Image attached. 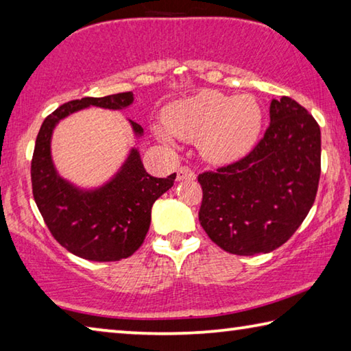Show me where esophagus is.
<instances>
[{"label":"esophagus","mask_w":351,"mask_h":351,"mask_svg":"<svg viewBox=\"0 0 351 351\" xmlns=\"http://www.w3.org/2000/svg\"><path fill=\"white\" fill-rule=\"evenodd\" d=\"M195 178H197V176H195L193 170L189 169V167H181L180 170L176 171V180L178 181H193Z\"/></svg>","instance_id":"esophagus-1"}]
</instances>
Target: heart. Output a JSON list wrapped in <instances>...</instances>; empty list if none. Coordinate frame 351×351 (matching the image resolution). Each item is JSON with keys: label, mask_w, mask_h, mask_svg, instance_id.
Returning a JSON list of instances; mask_svg holds the SVG:
<instances>
[{"label": "heart", "mask_w": 351, "mask_h": 351, "mask_svg": "<svg viewBox=\"0 0 351 351\" xmlns=\"http://www.w3.org/2000/svg\"><path fill=\"white\" fill-rule=\"evenodd\" d=\"M162 117L176 138L198 142L203 158L212 164H230L246 156L263 125L261 106L252 96L230 97L209 90L170 104ZM154 136L171 144L170 134L161 128H154Z\"/></svg>", "instance_id": "obj_1"}]
</instances>
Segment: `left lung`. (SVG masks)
<instances>
[{
	"mask_svg": "<svg viewBox=\"0 0 351 351\" xmlns=\"http://www.w3.org/2000/svg\"><path fill=\"white\" fill-rule=\"evenodd\" d=\"M271 123L257 147L198 176L199 223L213 243L235 255L268 254L289 240L316 199L320 128L289 97L272 99Z\"/></svg>",
	"mask_w": 351,
	"mask_h": 351,
	"instance_id": "obj_1",
	"label": "left lung"
}]
</instances>
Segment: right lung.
I'll use <instances>...</instances> for the list:
<instances>
[{
  "label": "right lung",
  "instance_id": "1",
  "mask_svg": "<svg viewBox=\"0 0 351 351\" xmlns=\"http://www.w3.org/2000/svg\"><path fill=\"white\" fill-rule=\"evenodd\" d=\"M133 102L132 91L71 100L41 123L31 165L34 199L54 239L77 257L117 261L138 251L150 228L154 201L175 182L176 173L148 175L136 147L130 148L116 173L97 187H80L58 173L51 142L60 121L91 106L121 111ZM128 122L134 138L141 139L144 128Z\"/></svg>",
  "mask_w": 351,
  "mask_h": 351
}]
</instances>
